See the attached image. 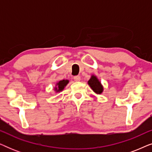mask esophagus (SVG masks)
Segmentation results:
<instances>
[{"mask_svg": "<svg viewBox=\"0 0 152 152\" xmlns=\"http://www.w3.org/2000/svg\"><path fill=\"white\" fill-rule=\"evenodd\" d=\"M73 79H74V80L75 81V82H80V81L81 80V77H80V76H79V75L75 76L74 77H73Z\"/></svg>", "mask_w": 152, "mask_h": 152, "instance_id": "esophagus-1", "label": "esophagus"}]
</instances>
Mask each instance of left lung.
Here are the masks:
<instances>
[{
	"label": "left lung",
	"mask_w": 152,
	"mask_h": 152,
	"mask_svg": "<svg viewBox=\"0 0 152 152\" xmlns=\"http://www.w3.org/2000/svg\"><path fill=\"white\" fill-rule=\"evenodd\" d=\"M88 84L92 90L94 91L97 94H101L103 91V86L101 84L99 81L97 80V78L94 75L91 76V78L88 80Z\"/></svg>",
	"instance_id": "8db88e82"
}]
</instances>
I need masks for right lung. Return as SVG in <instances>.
<instances>
[{"instance_id": "obj_1", "label": "right lung", "mask_w": 152, "mask_h": 152, "mask_svg": "<svg viewBox=\"0 0 152 152\" xmlns=\"http://www.w3.org/2000/svg\"><path fill=\"white\" fill-rule=\"evenodd\" d=\"M68 82H69V81L66 80H64L59 81V82L57 84V87H55L56 92H60V91H63L64 87H65L66 85H67Z\"/></svg>"}]
</instances>
